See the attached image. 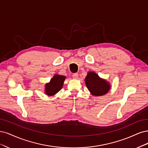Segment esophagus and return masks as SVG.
Listing matches in <instances>:
<instances>
[{"instance_id":"obj_1","label":"esophagus","mask_w":148,"mask_h":148,"mask_svg":"<svg viewBox=\"0 0 148 148\" xmlns=\"http://www.w3.org/2000/svg\"><path fill=\"white\" fill-rule=\"evenodd\" d=\"M73 77L75 79H77L79 77V74L77 73H75L73 74Z\"/></svg>"}]
</instances>
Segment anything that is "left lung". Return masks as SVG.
Instances as JSON below:
<instances>
[{"label": "left lung", "instance_id": "left-lung-1", "mask_svg": "<svg viewBox=\"0 0 148 148\" xmlns=\"http://www.w3.org/2000/svg\"><path fill=\"white\" fill-rule=\"evenodd\" d=\"M85 83L90 92L93 96L99 97L106 94L111 88V85L106 80L100 78L94 72H88L85 79Z\"/></svg>", "mask_w": 148, "mask_h": 148}]
</instances>
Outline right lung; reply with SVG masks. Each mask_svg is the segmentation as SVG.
Instances as JSON below:
<instances>
[{
    "label": "right lung",
    "mask_w": 148,
    "mask_h": 148,
    "mask_svg": "<svg viewBox=\"0 0 148 148\" xmlns=\"http://www.w3.org/2000/svg\"><path fill=\"white\" fill-rule=\"evenodd\" d=\"M66 77L64 75L55 74L49 83L45 85V93L49 96H53L58 93L63 86Z\"/></svg>",
    "instance_id": "1"
}]
</instances>
